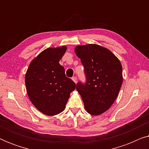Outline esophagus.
Wrapping results in <instances>:
<instances>
[{
    "mask_svg": "<svg viewBox=\"0 0 149 149\" xmlns=\"http://www.w3.org/2000/svg\"><path fill=\"white\" fill-rule=\"evenodd\" d=\"M72 81H74V82L75 83H77V77H73L72 78Z\"/></svg>",
    "mask_w": 149,
    "mask_h": 149,
    "instance_id": "esophagus-1",
    "label": "esophagus"
}]
</instances>
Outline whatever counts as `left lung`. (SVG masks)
Listing matches in <instances>:
<instances>
[{"label":"left lung","mask_w":149,"mask_h":149,"mask_svg":"<svg viewBox=\"0 0 149 149\" xmlns=\"http://www.w3.org/2000/svg\"><path fill=\"white\" fill-rule=\"evenodd\" d=\"M74 52L86 77L85 83H77V90L87 113L100 115L109 109L119 94L123 83L121 62L111 51L96 44L77 46Z\"/></svg>","instance_id":"left-lung-1"}]
</instances>
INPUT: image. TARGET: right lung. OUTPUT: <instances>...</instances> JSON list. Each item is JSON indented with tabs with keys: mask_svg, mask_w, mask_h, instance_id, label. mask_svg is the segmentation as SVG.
I'll list each match as a JSON object with an SVG mask.
<instances>
[{
	"mask_svg": "<svg viewBox=\"0 0 149 149\" xmlns=\"http://www.w3.org/2000/svg\"><path fill=\"white\" fill-rule=\"evenodd\" d=\"M65 46L47 48L30 62L25 77L28 97L38 111L53 116L65 109L70 93L76 88L66 77L59 62L66 52Z\"/></svg>",
	"mask_w": 149,
	"mask_h": 149,
	"instance_id": "right-lung-1",
	"label": "right lung"
}]
</instances>
